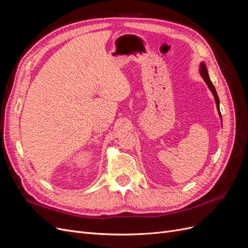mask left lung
Segmentation results:
<instances>
[{"mask_svg":"<svg viewBox=\"0 0 248 248\" xmlns=\"http://www.w3.org/2000/svg\"><path fill=\"white\" fill-rule=\"evenodd\" d=\"M200 72H201V76H202V78H204V79H205V81H206V84L208 85L209 89L211 90L212 93H213V95H214V97H215V101H216L217 109H218V111H219V115H220V110H219V98H218V95H217V92H216V90H215V87L213 86L211 79H210V78H209V74H208V71H207V68H206V65H205L204 63H202V64H201ZM220 117H221V115H220Z\"/></svg>","mask_w":248,"mask_h":248,"instance_id":"8db88e82","label":"left lung"}]
</instances>
